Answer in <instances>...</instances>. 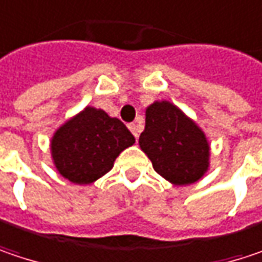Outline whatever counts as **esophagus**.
<instances>
[{
    "instance_id": "34e87169",
    "label": "esophagus",
    "mask_w": 262,
    "mask_h": 262,
    "mask_svg": "<svg viewBox=\"0 0 262 262\" xmlns=\"http://www.w3.org/2000/svg\"><path fill=\"white\" fill-rule=\"evenodd\" d=\"M129 129H130V132L133 133V136H135V138H138V136H139V133H141V127H139L138 124L130 123V124H129Z\"/></svg>"
}]
</instances>
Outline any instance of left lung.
<instances>
[{
  "label": "left lung",
  "mask_w": 262,
  "mask_h": 262,
  "mask_svg": "<svg viewBox=\"0 0 262 262\" xmlns=\"http://www.w3.org/2000/svg\"><path fill=\"white\" fill-rule=\"evenodd\" d=\"M139 146L154 170L173 185L194 184L209 170L205 132L169 100H156L146 108Z\"/></svg>",
  "instance_id": "obj_1"
}]
</instances>
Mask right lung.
<instances>
[{
  "label": "right lung",
  "instance_id": "obj_1",
  "mask_svg": "<svg viewBox=\"0 0 262 262\" xmlns=\"http://www.w3.org/2000/svg\"><path fill=\"white\" fill-rule=\"evenodd\" d=\"M135 136L116 117L85 106L53 133L52 160L57 172L74 184L89 185L108 173Z\"/></svg>",
  "mask_w": 262,
  "mask_h": 262
}]
</instances>
